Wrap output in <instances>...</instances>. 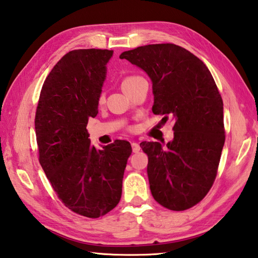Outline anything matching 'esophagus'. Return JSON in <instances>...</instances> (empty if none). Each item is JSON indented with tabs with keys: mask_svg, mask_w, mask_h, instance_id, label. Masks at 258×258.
Masks as SVG:
<instances>
[{
	"mask_svg": "<svg viewBox=\"0 0 258 258\" xmlns=\"http://www.w3.org/2000/svg\"><path fill=\"white\" fill-rule=\"evenodd\" d=\"M132 150H133V152H134V153H138L139 151L141 150V146H140V144H139V143H136V142H133V143H132Z\"/></svg>",
	"mask_w": 258,
	"mask_h": 258,
	"instance_id": "esophagus-1",
	"label": "esophagus"
}]
</instances>
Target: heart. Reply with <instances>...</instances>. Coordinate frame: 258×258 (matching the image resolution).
Masks as SVG:
<instances>
[{
	"label": "heart",
	"instance_id": "1",
	"mask_svg": "<svg viewBox=\"0 0 258 258\" xmlns=\"http://www.w3.org/2000/svg\"><path fill=\"white\" fill-rule=\"evenodd\" d=\"M136 78H139V76H128V77H125L123 79V82H122V87H124V86L130 84L131 82H133V80H135ZM102 98H103V95H100L99 100H102Z\"/></svg>",
	"mask_w": 258,
	"mask_h": 258
}]
</instances>
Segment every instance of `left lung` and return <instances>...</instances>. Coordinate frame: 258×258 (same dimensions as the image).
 Here are the masks:
<instances>
[{"label": "left lung", "mask_w": 258, "mask_h": 258, "mask_svg": "<svg viewBox=\"0 0 258 258\" xmlns=\"http://www.w3.org/2000/svg\"><path fill=\"white\" fill-rule=\"evenodd\" d=\"M152 80L155 115L174 119V138L140 145L149 156L148 175L155 201L181 211L203 200L214 184L225 144L224 104L209 69L173 43L148 44L124 51Z\"/></svg>", "instance_id": "obj_1"}]
</instances>
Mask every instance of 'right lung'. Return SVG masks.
<instances>
[{
	"instance_id": "add662e5",
	"label": "right lung",
	"mask_w": 258,
	"mask_h": 258,
	"mask_svg": "<svg viewBox=\"0 0 258 258\" xmlns=\"http://www.w3.org/2000/svg\"><path fill=\"white\" fill-rule=\"evenodd\" d=\"M113 50L78 49L66 53L45 78L34 126L39 162L63 205L74 213L98 218L122 196L130 142L116 140L103 150L90 145L89 117L98 113Z\"/></svg>"
}]
</instances>
